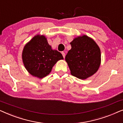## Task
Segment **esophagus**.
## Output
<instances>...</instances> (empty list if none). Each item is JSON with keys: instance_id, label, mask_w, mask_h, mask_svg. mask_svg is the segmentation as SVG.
Wrapping results in <instances>:
<instances>
[{"instance_id": "obj_1", "label": "esophagus", "mask_w": 123, "mask_h": 123, "mask_svg": "<svg viewBox=\"0 0 123 123\" xmlns=\"http://www.w3.org/2000/svg\"><path fill=\"white\" fill-rule=\"evenodd\" d=\"M62 55H63V58H64L65 56V54L64 53V52H62Z\"/></svg>"}]
</instances>
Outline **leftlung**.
Segmentation results:
<instances>
[{
	"label": "left lung",
	"instance_id": "1",
	"mask_svg": "<svg viewBox=\"0 0 123 123\" xmlns=\"http://www.w3.org/2000/svg\"><path fill=\"white\" fill-rule=\"evenodd\" d=\"M71 49L65 56L73 76L85 80L94 74L101 63V51L97 43L87 36L75 38L71 43Z\"/></svg>",
	"mask_w": 123,
	"mask_h": 123
}]
</instances>
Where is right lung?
<instances>
[{
    "label": "right lung",
    "instance_id": "1",
    "mask_svg": "<svg viewBox=\"0 0 123 123\" xmlns=\"http://www.w3.org/2000/svg\"><path fill=\"white\" fill-rule=\"evenodd\" d=\"M60 59H63V55L52 49L44 36H35L25 45L22 52L25 68L31 75L39 78L48 75Z\"/></svg>",
    "mask_w": 123,
    "mask_h": 123
}]
</instances>
